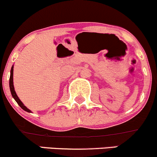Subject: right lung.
<instances>
[{"label": "right lung", "instance_id": "right-lung-1", "mask_svg": "<svg viewBox=\"0 0 157 157\" xmlns=\"http://www.w3.org/2000/svg\"><path fill=\"white\" fill-rule=\"evenodd\" d=\"M10 92H11L12 96H13V98H14V99L15 100V101H16V102L18 103V104L24 110H25V111L28 112V113H30V110L27 109V108L26 107L25 105L23 104V103H22L21 101H20V99H19V98H18V96H17L16 93H15V89H14V86H13V66L12 67L11 71H10Z\"/></svg>", "mask_w": 157, "mask_h": 157}]
</instances>
